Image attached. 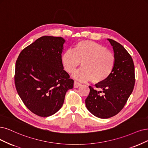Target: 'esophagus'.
<instances>
[{"mask_svg": "<svg viewBox=\"0 0 148 148\" xmlns=\"http://www.w3.org/2000/svg\"><path fill=\"white\" fill-rule=\"evenodd\" d=\"M80 85H81V84H80V83L77 82L75 81L74 82V88H78V87H79Z\"/></svg>", "mask_w": 148, "mask_h": 148, "instance_id": "34e87169", "label": "esophagus"}]
</instances>
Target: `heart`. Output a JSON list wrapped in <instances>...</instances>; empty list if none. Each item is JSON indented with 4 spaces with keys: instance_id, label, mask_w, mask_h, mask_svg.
Returning <instances> with one entry per match:
<instances>
[{
    "instance_id": "obj_1",
    "label": "heart",
    "mask_w": 148,
    "mask_h": 148,
    "mask_svg": "<svg viewBox=\"0 0 148 148\" xmlns=\"http://www.w3.org/2000/svg\"><path fill=\"white\" fill-rule=\"evenodd\" d=\"M62 63L68 73H73L82 62V68L75 71L73 77L79 81L91 79L92 83L106 81L113 73L116 59L114 54L96 42L79 41L73 51L67 50L63 54Z\"/></svg>"
}]
</instances>
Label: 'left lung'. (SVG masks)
Listing matches in <instances>:
<instances>
[{
    "label": "left lung",
    "instance_id": "obj_1",
    "mask_svg": "<svg viewBox=\"0 0 148 148\" xmlns=\"http://www.w3.org/2000/svg\"><path fill=\"white\" fill-rule=\"evenodd\" d=\"M107 40L113 47L116 59L113 71L106 81L95 85L102 92L90 86V93L85 99L89 112L102 119L112 117L122 110L135 85V68L132 57L121 44L112 39Z\"/></svg>",
    "mask_w": 148,
    "mask_h": 148
}]
</instances>
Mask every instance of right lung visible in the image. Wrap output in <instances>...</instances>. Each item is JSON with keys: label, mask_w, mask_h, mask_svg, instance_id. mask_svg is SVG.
I'll list each match as a JSON object with an SVG mask.
<instances>
[{"label": "right lung", "mask_w": 148, "mask_h": 148, "mask_svg": "<svg viewBox=\"0 0 148 148\" xmlns=\"http://www.w3.org/2000/svg\"><path fill=\"white\" fill-rule=\"evenodd\" d=\"M62 37L44 36L26 47L16 63L14 82L18 93L27 108L47 117L62 107L66 92L74 80L63 69Z\"/></svg>", "instance_id": "obj_1"}]
</instances>
